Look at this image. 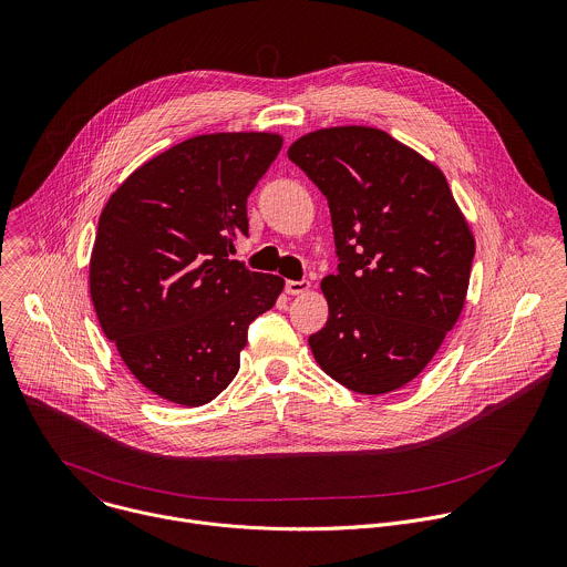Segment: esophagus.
Instances as JSON below:
<instances>
[{
  "instance_id": "34e87169",
  "label": "esophagus",
  "mask_w": 567,
  "mask_h": 567,
  "mask_svg": "<svg viewBox=\"0 0 567 567\" xmlns=\"http://www.w3.org/2000/svg\"><path fill=\"white\" fill-rule=\"evenodd\" d=\"M285 289H287L289 296H300V293H307L311 289V282L309 280H287Z\"/></svg>"
}]
</instances>
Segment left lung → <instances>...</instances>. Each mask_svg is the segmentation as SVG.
I'll return each instance as SVG.
<instances>
[{
  "instance_id": "1",
  "label": "left lung",
  "mask_w": 567,
  "mask_h": 567,
  "mask_svg": "<svg viewBox=\"0 0 567 567\" xmlns=\"http://www.w3.org/2000/svg\"><path fill=\"white\" fill-rule=\"evenodd\" d=\"M287 155L327 198L338 256L320 282L329 318L309 336L313 358L351 392H394L463 311L470 225L443 171L381 128H320Z\"/></svg>"
}]
</instances>
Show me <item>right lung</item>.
Returning <instances> with one entry per match:
<instances>
[{"label":"right lung","mask_w":567,"mask_h":567,"mask_svg":"<svg viewBox=\"0 0 567 567\" xmlns=\"http://www.w3.org/2000/svg\"><path fill=\"white\" fill-rule=\"evenodd\" d=\"M282 148L278 133H209L135 168L109 198L91 254V300L135 379L200 408L240 369L249 324L285 280L231 260L247 198Z\"/></svg>","instance_id":"add662e5"}]
</instances>
